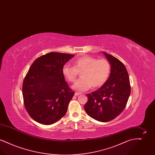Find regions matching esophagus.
Masks as SVG:
<instances>
[{"mask_svg": "<svg viewBox=\"0 0 155 155\" xmlns=\"http://www.w3.org/2000/svg\"><path fill=\"white\" fill-rule=\"evenodd\" d=\"M81 94H82L80 93V92H75V96H78V95H80Z\"/></svg>", "mask_w": 155, "mask_h": 155, "instance_id": "obj_1", "label": "esophagus"}]
</instances>
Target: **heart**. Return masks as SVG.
I'll list each match as a JSON object with an SVG mask.
<instances>
[{
	"instance_id": "obj_1",
	"label": "heart",
	"mask_w": 155,
	"mask_h": 155,
	"mask_svg": "<svg viewBox=\"0 0 155 155\" xmlns=\"http://www.w3.org/2000/svg\"><path fill=\"white\" fill-rule=\"evenodd\" d=\"M62 72L71 82L76 81L79 73H81L82 78L74 84L72 88L78 92H84L92 87L98 88L103 86L109 76L110 64L106 59L97 60L85 56L75 60L74 67L64 65Z\"/></svg>"
}]
</instances>
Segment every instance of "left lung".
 Returning a JSON list of instances; mask_svg holds the SVG:
<instances>
[{
  "label": "left lung",
  "instance_id": "8db88e82",
  "mask_svg": "<svg viewBox=\"0 0 155 155\" xmlns=\"http://www.w3.org/2000/svg\"><path fill=\"white\" fill-rule=\"evenodd\" d=\"M104 54L110 64V76L98 90L87 94L88 100L84 109L92 118L107 122L117 117L124 109L131 86L124 64L112 55L106 52Z\"/></svg>",
  "mask_w": 155,
  "mask_h": 155
}]
</instances>
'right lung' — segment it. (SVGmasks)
Returning <instances> with one entry per match:
<instances>
[{"mask_svg":"<svg viewBox=\"0 0 155 155\" xmlns=\"http://www.w3.org/2000/svg\"><path fill=\"white\" fill-rule=\"evenodd\" d=\"M74 54L51 52L37 58L29 68L22 84L25 109L38 123L51 125L66 113L74 95L62 69Z\"/></svg>","mask_w":155,"mask_h":155,"instance_id":"right-lung-1","label":"right lung"}]
</instances>
